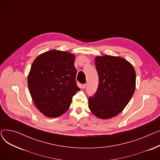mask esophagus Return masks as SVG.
Masks as SVG:
<instances>
[{
  "instance_id": "34e87169",
  "label": "esophagus",
  "mask_w": 160,
  "mask_h": 160,
  "mask_svg": "<svg viewBox=\"0 0 160 160\" xmlns=\"http://www.w3.org/2000/svg\"><path fill=\"white\" fill-rule=\"evenodd\" d=\"M82 87H83V89H86V87H87V83H85V84H83Z\"/></svg>"
}]
</instances>
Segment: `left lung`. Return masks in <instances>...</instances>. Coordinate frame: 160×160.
Segmentation results:
<instances>
[{"label": "left lung", "instance_id": "obj_1", "mask_svg": "<svg viewBox=\"0 0 160 160\" xmlns=\"http://www.w3.org/2000/svg\"><path fill=\"white\" fill-rule=\"evenodd\" d=\"M95 64L99 83L96 93L89 97V108L100 119H110L121 113L131 99L136 89V71L119 56H97Z\"/></svg>", "mask_w": 160, "mask_h": 160}]
</instances>
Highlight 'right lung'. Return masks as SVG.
I'll return each mask as SVG.
<instances>
[{"label":"right lung","mask_w":160,"mask_h":160,"mask_svg":"<svg viewBox=\"0 0 160 160\" xmlns=\"http://www.w3.org/2000/svg\"><path fill=\"white\" fill-rule=\"evenodd\" d=\"M75 56L51 50L38 56L28 77L30 93L38 110L48 117H57L68 110L72 97L80 89L76 82Z\"/></svg>","instance_id":"right-lung-1"}]
</instances>
